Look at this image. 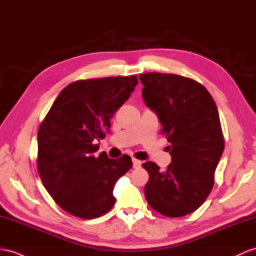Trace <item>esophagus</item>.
<instances>
[{
  "mask_svg": "<svg viewBox=\"0 0 256 256\" xmlns=\"http://www.w3.org/2000/svg\"><path fill=\"white\" fill-rule=\"evenodd\" d=\"M132 163H134V168H139V167H141L142 162L139 160H136V158H132Z\"/></svg>",
  "mask_w": 256,
  "mask_h": 256,
  "instance_id": "1",
  "label": "esophagus"
}]
</instances>
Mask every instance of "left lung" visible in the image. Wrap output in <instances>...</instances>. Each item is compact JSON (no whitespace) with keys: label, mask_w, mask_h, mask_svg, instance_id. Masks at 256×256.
I'll use <instances>...</instances> for the list:
<instances>
[{"label":"left lung","mask_w":256,"mask_h":256,"mask_svg":"<svg viewBox=\"0 0 256 256\" xmlns=\"http://www.w3.org/2000/svg\"><path fill=\"white\" fill-rule=\"evenodd\" d=\"M142 98L156 113L166 134L172 163L166 172L153 162L143 168L150 206L162 215L182 217L198 210L214 184V172L224 152L217 106L198 81L172 74H140Z\"/></svg>","instance_id":"left-lung-1"}]
</instances>
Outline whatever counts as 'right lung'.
Wrapping results in <instances>:
<instances>
[{
    "mask_svg": "<svg viewBox=\"0 0 256 256\" xmlns=\"http://www.w3.org/2000/svg\"><path fill=\"white\" fill-rule=\"evenodd\" d=\"M136 76L78 80L60 91L39 127L36 166L43 186L60 206L92 220L115 204L116 182L132 167L128 155L94 156L115 112L129 98Z\"/></svg>",
    "mask_w": 256,
    "mask_h": 256,
    "instance_id": "right-lung-1",
    "label": "right lung"
}]
</instances>
